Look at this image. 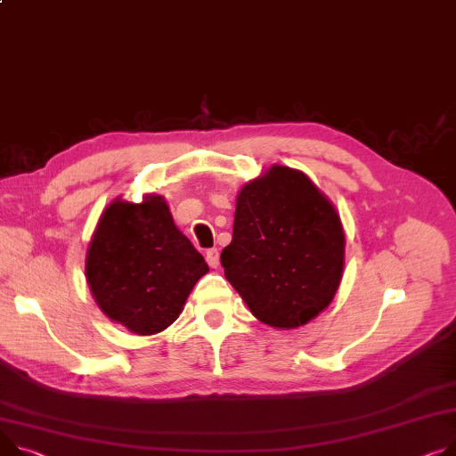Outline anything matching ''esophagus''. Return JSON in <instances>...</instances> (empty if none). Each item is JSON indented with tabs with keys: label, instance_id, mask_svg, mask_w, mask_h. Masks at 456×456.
Here are the masks:
<instances>
[{
	"label": "esophagus",
	"instance_id": "1",
	"mask_svg": "<svg viewBox=\"0 0 456 456\" xmlns=\"http://www.w3.org/2000/svg\"><path fill=\"white\" fill-rule=\"evenodd\" d=\"M205 258H207V264H208L212 269L220 265V253H218V249H208Z\"/></svg>",
	"mask_w": 456,
	"mask_h": 456
}]
</instances>
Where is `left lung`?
I'll use <instances>...</instances> for the list:
<instances>
[{
  "mask_svg": "<svg viewBox=\"0 0 456 456\" xmlns=\"http://www.w3.org/2000/svg\"><path fill=\"white\" fill-rule=\"evenodd\" d=\"M225 279L264 324L291 330L336 295L345 265L341 218L306 174L271 167L236 198Z\"/></svg>",
  "mask_w": 456,
  "mask_h": 456,
  "instance_id": "left-lung-1",
  "label": "left lung"
}]
</instances>
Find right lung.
Here are the masks:
<instances>
[{
  "mask_svg": "<svg viewBox=\"0 0 456 456\" xmlns=\"http://www.w3.org/2000/svg\"><path fill=\"white\" fill-rule=\"evenodd\" d=\"M208 271L163 196L111 201L89 241L86 279L102 314L137 336L168 328Z\"/></svg>",
  "mask_w": 456,
  "mask_h": 456,
  "instance_id": "right-lung-1",
  "label": "right lung"
}]
</instances>
